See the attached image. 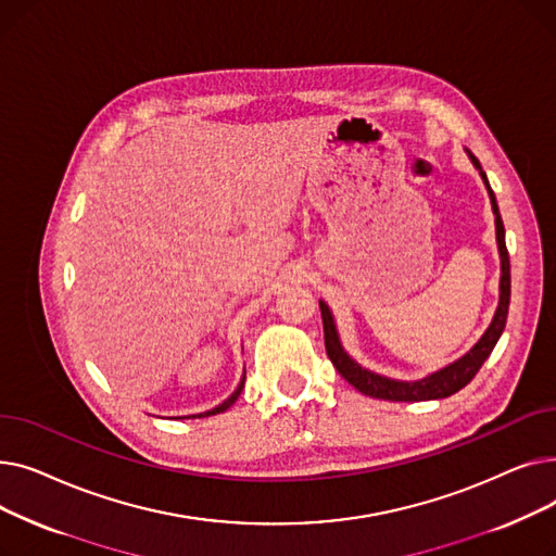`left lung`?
Returning a JSON list of instances; mask_svg holds the SVG:
<instances>
[{
	"label": "left lung",
	"mask_w": 556,
	"mask_h": 556,
	"mask_svg": "<svg viewBox=\"0 0 556 556\" xmlns=\"http://www.w3.org/2000/svg\"><path fill=\"white\" fill-rule=\"evenodd\" d=\"M466 153H469V160L473 162V166L480 173V178H482V182L486 187V193H489V200H491L493 216H495V241H498V254H501L498 308H495L491 325L486 327L482 338L462 358H457L455 363L419 378V381H396V378H388V376H381V374H376V371L363 367L361 363H356L352 356L344 352V346H342L340 336H338L333 313L327 306V302L319 300V311H323V325H325L327 354H329L333 367L338 369V374L344 378V381H349L358 392H363L367 396L386 399V401L446 399V396L459 392L464 386H469L473 381V376L478 374L482 363L489 358L495 342H498V338L505 331L507 313H509V295H511V275H509V254H507V245H505V225H503V218H501L498 202H495V195H493L491 185L486 180V173L482 170L478 157L471 151H466Z\"/></svg>",
	"instance_id": "obj_1"
}]
</instances>
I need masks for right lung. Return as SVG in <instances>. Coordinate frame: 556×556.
I'll return each instance as SVG.
<instances>
[{"label": "right lung", "mask_w": 556, "mask_h": 556, "mask_svg": "<svg viewBox=\"0 0 556 556\" xmlns=\"http://www.w3.org/2000/svg\"><path fill=\"white\" fill-rule=\"evenodd\" d=\"M243 386H245V374H243V378H241V383H239V388L233 390L220 405H216V407H212V410H207V413H200V415H193V417H212V415H218V413H225L229 405H233V401H237L239 396H241V392H243Z\"/></svg>", "instance_id": "right-lung-1"}]
</instances>
